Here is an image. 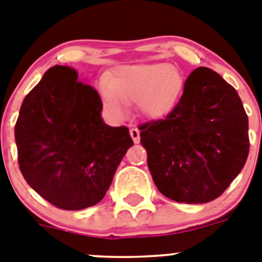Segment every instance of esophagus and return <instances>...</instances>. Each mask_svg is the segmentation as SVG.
Returning a JSON list of instances; mask_svg holds the SVG:
<instances>
[{
	"label": "esophagus",
	"mask_w": 262,
	"mask_h": 262,
	"mask_svg": "<svg viewBox=\"0 0 262 262\" xmlns=\"http://www.w3.org/2000/svg\"><path fill=\"white\" fill-rule=\"evenodd\" d=\"M129 133H130V137L133 138L134 143L140 142V129L137 128V126H133V128H130Z\"/></svg>",
	"instance_id": "34e87169"
}]
</instances>
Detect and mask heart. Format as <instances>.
I'll return each instance as SVG.
<instances>
[{
  "label": "heart",
  "instance_id": "1",
  "mask_svg": "<svg viewBox=\"0 0 262 262\" xmlns=\"http://www.w3.org/2000/svg\"><path fill=\"white\" fill-rule=\"evenodd\" d=\"M184 77L168 63L125 65L114 73L110 86L102 89L104 105L116 117L125 115V103H138L145 116L162 117L180 99Z\"/></svg>",
  "mask_w": 262,
  "mask_h": 262
}]
</instances>
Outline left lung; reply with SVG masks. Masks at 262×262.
Masks as SVG:
<instances>
[{
	"mask_svg": "<svg viewBox=\"0 0 262 262\" xmlns=\"http://www.w3.org/2000/svg\"><path fill=\"white\" fill-rule=\"evenodd\" d=\"M159 192L176 202L218 199L249 152L248 116L236 90L209 68L193 70L164 119L138 126Z\"/></svg>",
	"mask_w": 262,
	"mask_h": 262,
	"instance_id": "left-lung-1",
	"label": "left lung"
}]
</instances>
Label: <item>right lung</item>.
<instances>
[{"label": "right lung", "mask_w": 262, "mask_h": 262, "mask_svg": "<svg viewBox=\"0 0 262 262\" xmlns=\"http://www.w3.org/2000/svg\"><path fill=\"white\" fill-rule=\"evenodd\" d=\"M102 99L70 67L51 68L22 103L15 124L18 163L27 184L62 210L102 201L133 146L126 126H108Z\"/></svg>", "instance_id": "add662e5"}]
</instances>
